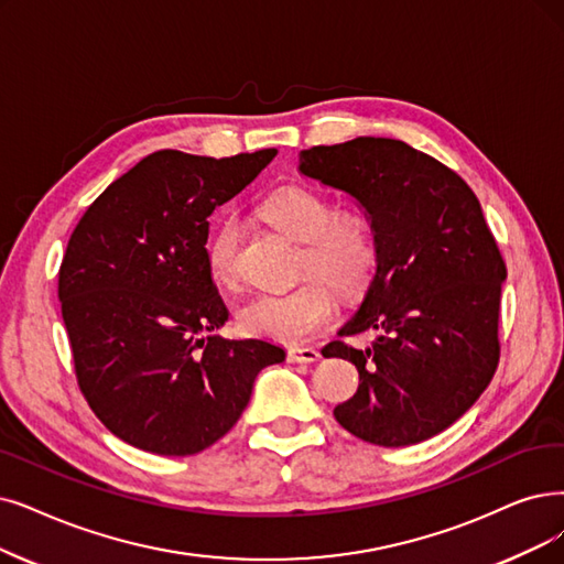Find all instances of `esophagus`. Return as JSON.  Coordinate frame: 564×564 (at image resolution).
<instances>
[{
  "label": "esophagus",
  "instance_id": "esophagus-1",
  "mask_svg": "<svg viewBox=\"0 0 564 564\" xmlns=\"http://www.w3.org/2000/svg\"><path fill=\"white\" fill-rule=\"evenodd\" d=\"M286 358L289 364H314V360L322 358V354L314 347H291L286 351Z\"/></svg>",
  "mask_w": 564,
  "mask_h": 564
}]
</instances>
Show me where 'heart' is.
Returning a JSON list of instances; mask_svg holds the SVG:
<instances>
[{"instance_id": "heart-1", "label": "heart", "mask_w": 564, "mask_h": 564, "mask_svg": "<svg viewBox=\"0 0 564 564\" xmlns=\"http://www.w3.org/2000/svg\"><path fill=\"white\" fill-rule=\"evenodd\" d=\"M261 219L301 247L303 275H317L347 299L364 294L375 278L377 238L372 224L358 213H335L324 194L289 185L259 204ZM236 229L219 227L206 247L210 278L217 284L236 280ZM324 282H305L286 294H263L238 312L245 333L284 345H301L335 317V296Z\"/></svg>"}]
</instances>
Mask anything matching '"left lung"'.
<instances>
[{"mask_svg":"<svg viewBox=\"0 0 564 564\" xmlns=\"http://www.w3.org/2000/svg\"><path fill=\"white\" fill-rule=\"evenodd\" d=\"M299 173L351 196L377 238L375 278L337 330H372L375 343L322 351L358 370L337 423L391 448L435 437L479 400L500 360L507 265L479 198L458 173L393 139L303 150Z\"/></svg>","mask_w":564,"mask_h":564,"instance_id":"obj_1","label":"left lung"}]
</instances>
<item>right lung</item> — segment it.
<instances>
[{"label": "right lung", "mask_w": 564, "mask_h": 564, "mask_svg": "<svg viewBox=\"0 0 564 564\" xmlns=\"http://www.w3.org/2000/svg\"><path fill=\"white\" fill-rule=\"evenodd\" d=\"M278 154H148L95 200L59 268L62 319L80 391L108 431L156 456L227 435L257 375L284 349L208 335L229 319L213 284L208 217Z\"/></svg>", "instance_id": "obj_1"}]
</instances>
